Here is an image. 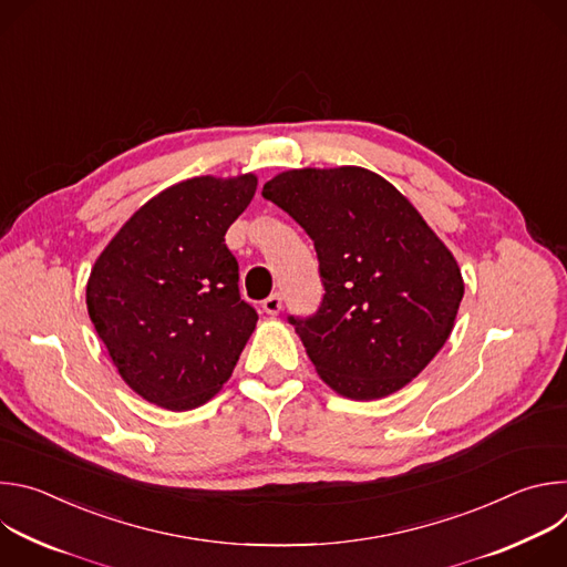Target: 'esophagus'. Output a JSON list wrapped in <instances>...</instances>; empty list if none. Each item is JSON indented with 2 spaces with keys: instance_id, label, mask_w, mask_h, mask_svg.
Wrapping results in <instances>:
<instances>
[{
  "instance_id": "esophagus-1",
  "label": "esophagus",
  "mask_w": 567,
  "mask_h": 567,
  "mask_svg": "<svg viewBox=\"0 0 567 567\" xmlns=\"http://www.w3.org/2000/svg\"><path fill=\"white\" fill-rule=\"evenodd\" d=\"M262 309H265L267 313H271V316L280 313V309H282V296H280V293H271L269 298L262 300Z\"/></svg>"
}]
</instances>
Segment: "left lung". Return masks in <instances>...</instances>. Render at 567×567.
I'll use <instances>...</instances> for the list:
<instances>
[{
  "instance_id": "obj_1",
  "label": "left lung",
  "mask_w": 567,
  "mask_h": 567,
  "mask_svg": "<svg viewBox=\"0 0 567 567\" xmlns=\"http://www.w3.org/2000/svg\"><path fill=\"white\" fill-rule=\"evenodd\" d=\"M262 197L311 237L322 298L287 316L320 379L350 399H381L446 343L462 274L413 204L379 175L346 166L289 171Z\"/></svg>"
}]
</instances>
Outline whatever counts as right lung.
I'll use <instances>...</instances> for the list:
<instances>
[{
  "mask_svg": "<svg viewBox=\"0 0 567 567\" xmlns=\"http://www.w3.org/2000/svg\"><path fill=\"white\" fill-rule=\"evenodd\" d=\"M258 179L195 177L152 197L116 233L87 282V309L125 383L190 411L230 377L258 311L239 298L226 247Z\"/></svg>",
  "mask_w": 567,
  "mask_h": 567,
  "instance_id": "add662e5",
  "label": "right lung"
}]
</instances>
